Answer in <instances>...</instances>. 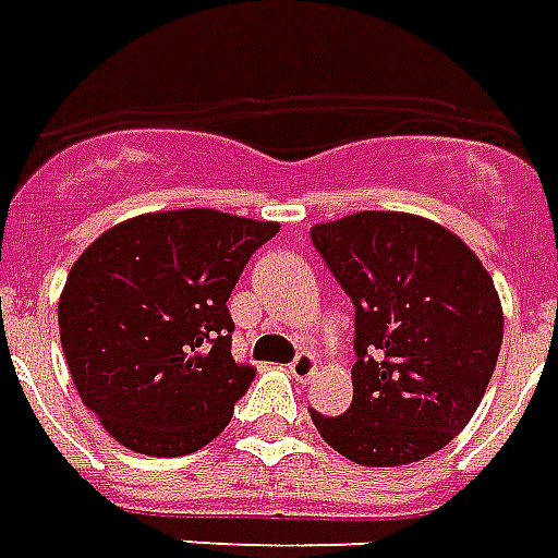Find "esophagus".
<instances>
[{
	"mask_svg": "<svg viewBox=\"0 0 558 558\" xmlns=\"http://www.w3.org/2000/svg\"><path fill=\"white\" fill-rule=\"evenodd\" d=\"M316 364H319V359H316L314 352H299V355H295V359L290 362L292 379H299V383H307V379L316 374Z\"/></svg>",
	"mask_w": 558,
	"mask_h": 558,
	"instance_id": "34e87169",
	"label": "esophagus"
}]
</instances>
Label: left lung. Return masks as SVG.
<instances>
[{
  "label": "left lung",
  "mask_w": 558,
  "mask_h": 558,
  "mask_svg": "<svg viewBox=\"0 0 558 558\" xmlns=\"http://www.w3.org/2000/svg\"><path fill=\"white\" fill-rule=\"evenodd\" d=\"M311 244L355 307L350 410L316 430L362 466H403L463 430L502 347V304L466 244L433 220L359 211Z\"/></svg>",
  "instance_id": "obj_1"
}]
</instances>
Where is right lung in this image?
Masks as SVG:
<instances>
[{
	"label": "right lung",
	"mask_w": 558,
	"mask_h": 558,
	"mask_svg": "<svg viewBox=\"0 0 558 558\" xmlns=\"http://www.w3.org/2000/svg\"><path fill=\"white\" fill-rule=\"evenodd\" d=\"M278 223L182 208L125 220L83 251L59 299L80 398L148 457L211 442L254 383L232 359L230 292Z\"/></svg>",
	"instance_id": "obj_1"
}]
</instances>
